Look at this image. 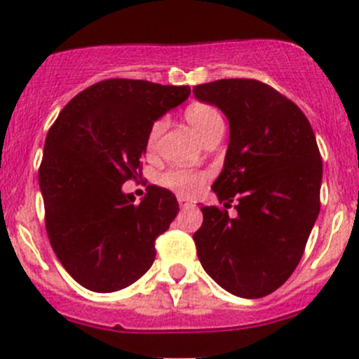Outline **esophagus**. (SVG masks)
I'll list each match as a JSON object with an SVG mask.
<instances>
[{"label": "esophagus", "mask_w": 359, "mask_h": 359, "mask_svg": "<svg viewBox=\"0 0 359 359\" xmlns=\"http://www.w3.org/2000/svg\"><path fill=\"white\" fill-rule=\"evenodd\" d=\"M178 204H180V208L181 209H188V208H194V202L191 201H188V198H184V197H180L178 198Z\"/></svg>", "instance_id": "esophagus-1"}]
</instances>
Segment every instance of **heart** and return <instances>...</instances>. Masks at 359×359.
I'll return each instance as SVG.
<instances>
[{"instance_id": "b5f03b06", "label": "heart", "mask_w": 359, "mask_h": 359, "mask_svg": "<svg viewBox=\"0 0 359 359\" xmlns=\"http://www.w3.org/2000/svg\"><path fill=\"white\" fill-rule=\"evenodd\" d=\"M188 123L191 126V129L197 133V136L202 141H205V137L211 136L215 130L223 129V118L218 113V109L212 108V106L204 104V102H195V104L188 106L187 111H184ZM162 130H164V123L155 122L154 127L148 133L147 140V151L148 154H154L155 148H157L158 137H161ZM205 181L204 172L198 171H190V169H169L164 175L158 178V183L162 187L169 188L175 194L184 195V197H190V195L198 194V190L202 188Z\"/></svg>"}]
</instances>
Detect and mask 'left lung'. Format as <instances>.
<instances>
[{"instance_id": "8db88e82", "label": "left lung", "mask_w": 359, "mask_h": 359, "mask_svg": "<svg viewBox=\"0 0 359 359\" xmlns=\"http://www.w3.org/2000/svg\"><path fill=\"white\" fill-rule=\"evenodd\" d=\"M198 101L225 113L230 141L212 183L236 218L201 208L194 233L204 271L229 293L262 299L293 274L319 215L323 162L307 116L258 80L229 78L194 87Z\"/></svg>"}]
</instances>
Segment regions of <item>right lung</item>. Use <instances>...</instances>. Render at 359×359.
<instances>
[{"label": "right lung", "instance_id": "right-lung-1", "mask_svg": "<svg viewBox=\"0 0 359 359\" xmlns=\"http://www.w3.org/2000/svg\"><path fill=\"white\" fill-rule=\"evenodd\" d=\"M190 95L188 85L111 78L74 95L45 140L40 190L52 250L83 288L111 293L141 278L155 239L180 211L169 190L148 187L140 204L123 194L141 176L148 133Z\"/></svg>", "mask_w": 359, "mask_h": 359}]
</instances>
